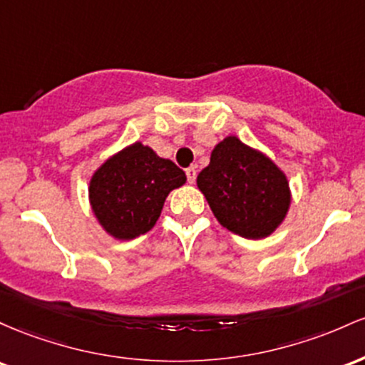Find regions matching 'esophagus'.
I'll list each match as a JSON object with an SVG mask.
<instances>
[{"label":"esophagus","instance_id":"obj_1","mask_svg":"<svg viewBox=\"0 0 365 365\" xmlns=\"http://www.w3.org/2000/svg\"><path fill=\"white\" fill-rule=\"evenodd\" d=\"M186 178H187V182L193 184L196 181V165H191L186 169Z\"/></svg>","mask_w":365,"mask_h":365}]
</instances>
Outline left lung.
Wrapping results in <instances>:
<instances>
[{
    "mask_svg": "<svg viewBox=\"0 0 365 365\" xmlns=\"http://www.w3.org/2000/svg\"><path fill=\"white\" fill-rule=\"evenodd\" d=\"M198 187L224 227L250 240L269 236L289 207L286 175L265 155L236 136L215 146L208 167L198 174Z\"/></svg>",
    "mask_w": 365,
    "mask_h": 365,
    "instance_id": "obj_1",
    "label": "left lung"
}]
</instances>
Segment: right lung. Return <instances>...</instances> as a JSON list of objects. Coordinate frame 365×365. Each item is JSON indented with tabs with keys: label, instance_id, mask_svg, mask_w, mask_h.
I'll return each mask as SVG.
<instances>
[{
	"label": "right lung",
	"instance_id": "right-lung-1",
	"mask_svg": "<svg viewBox=\"0 0 365 365\" xmlns=\"http://www.w3.org/2000/svg\"><path fill=\"white\" fill-rule=\"evenodd\" d=\"M184 182L186 174L174 162L134 143L94 172L89 198L106 232L133 240L155 226L167 195Z\"/></svg>",
	"mask_w": 365,
	"mask_h": 365
}]
</instances>
